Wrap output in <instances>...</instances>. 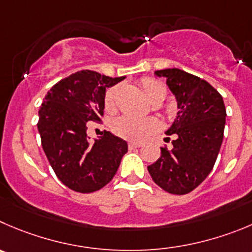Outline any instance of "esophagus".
<instances>
[{
  "mask_svg": "<svg viewBox=\"0 0 252 252\" xmlns=\"http://www.w3.org/2000/svg\"><path fill=\"white\" fill-rule=\"evenodd\" d=\"M138 147H141V143H135V142L128 143V148H130V150H136V148Z\"/></svg>",
  "mask_w": 252,
  "mask_h": 252,
  "instance_id": "1",
  "label": "esophagus"
}]
</instances>
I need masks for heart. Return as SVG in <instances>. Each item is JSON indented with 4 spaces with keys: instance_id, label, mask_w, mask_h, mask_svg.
<instances>
[{
    "instance_id": "heart-1",
    "label": "heart",
    "mask_w": 252,
    "mask_h": 252,
    "mask_svg": "<svg viewBox=\"0 0 252 252\" xmlns=\"http://www.w3.org/2000/svg\"><path fill=\"white\" fill-rule=\"evenodd\" d=\"M141 88H142L143 94L146 95L151 102L157 101V100H163L166 97L167 90L166 86L158 80L151 78H145L141 80ZM117 86L107 89L105 94V107L107 110L114 109L115 101H116ZM112 130L120 137L125 140L132 141V142H140L145 140L147 136L158 130V121L152 117L147 119H137L132 116H121L117 117L112 122Z\"/></svg>"
}]
</instances>
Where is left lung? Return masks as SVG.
Wrapping results in <instances>:
<instances>
[{"label": "left lung", "mask_w": 252, "mask_h": 252, "mask_svg": "<svg viewBox=\"0 0 252 252\" xmlns=\"http://www.w3.org/2000/svg\"><path fill=\"white\" fill-rule=\"evenodd\" d=\"M155 75L166 78L178 112L166 131L173 135V147L160 148V157L147 168L157 186L182 195L212 172L224 137L226 110L221 95L198 76L177 68L157 70Z\"/></svg>", "instance_id": "left-lung-1"}]
</instances>
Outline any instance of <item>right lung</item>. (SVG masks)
I'll return each mask as SVG.
<instances>
[{"mask_svg":"<svg viewBox=\"0 0 252 252\" xmlns=\"http://www.w3.org/2000/svg\"><path fill=\"white\" fill-rule=\"evenodd\" d=\"M125 76L110 78L81 70L62 79L47 93L38 111V131L53 171L63 184L79 193L106 186L127 152V142L105 131L89 141L86 122L100 121L106 88Z\"/></svg>","mask_w":252,"mask_h":252,"instance_id":"1","label":"right lung"}]
</instances>
